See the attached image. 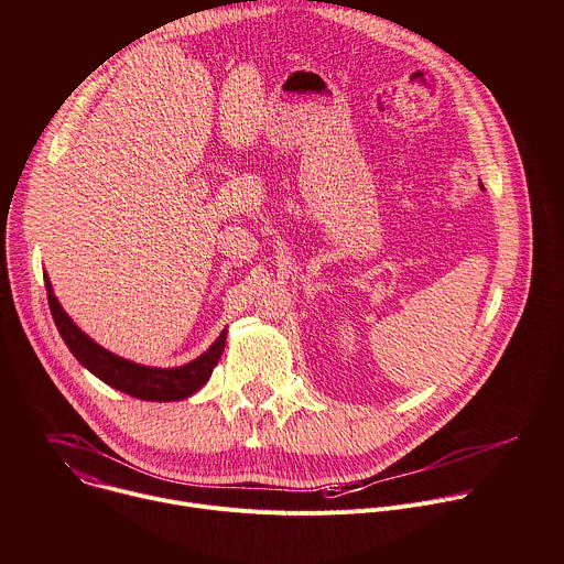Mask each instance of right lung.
Segmentation results:
<instances>
[{"label": "right lung", "instance_id": "add662e5", "mask_svg": "<svg viewBox=\"0 0 564 564\" xmlns=\"http://www.w3.org/2000/svg\"><path fill=\"white\" fill-rule=\"evenodd\" d=\"M44 285H46V296H48L53 321H55V326H57L64 344L73 352V357L83 364L89 372H94L98 379H102L111 388L127 392L135 399L178 401V399L194 394L209 381L212 370L216 368V364L223 355L227 330L220 333V337L209 346V350H205L198 359H194L185 366L151 368V366L133 364L129 359H122V357L105 350L102 346H98L91 337H87L73 324L70 316L62 310L57 296L53 294V288H51V281L46 274H44Z\"/></svg>", "mask_w": 564, "mask_h": 564}]
</instances>
